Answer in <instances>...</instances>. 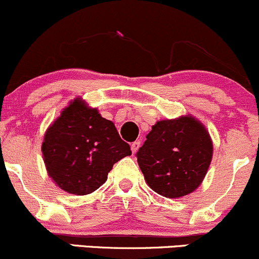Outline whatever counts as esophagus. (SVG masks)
Instances as JSON below:
<instances>
[{"mask_svg":"<svg viewBox=\"0 0 259 259\" xmlns=\"http://www.w3.org/2000/svg\"><path fill=\"white\" fill-rule=\"evenodd\" d=\"M130 147H132L133 153H136V151L139 150V147H140V141H135V143L132 144V146Z\"/></svg>","mask_w":259,"mask_h":259,"instance_id":"esophagus-1","label":"esophagus"}]
</instances>
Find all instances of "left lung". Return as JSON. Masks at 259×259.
Wrapping results in <instances>:
<instances>
[{
    "instance_id": "8db88e82",
    "label": "left lung",
    "mask_w": 259,
    "mask_h": 259,
    "mask_svg": "<svg viewBox=\"0 0 259 259\" xmlns=\"http://www.w3.org/2000/svg\"><path fill=\"white\" fill-rule=\"evenodd\" d=\"M136 157L150 188L166 198H181L203 182L212 158V141L192 115L166 119L153 125Z\"/></svg>"
}]
</instances>
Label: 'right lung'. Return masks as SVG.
Returning <instances> with one entry per match:
<instances>
[{
  "label": "right lung",
  "mask_w": 259,
  "mask_h": 259,
  "mask_svg": "<svg viewBox=\"0 0 259 259\" xmlns=\"http://www.w3.org/2000/svg\"><path fill=\"white\" fill-rule=\"evenodd\" d=\"M41 152L49 177L75 195L95 192L107 181L113 164L132 155L114 123L81 98L73 99L48 127Z\"/></svg>",
  "instance_id": "obj_1"
}]
</instances>
